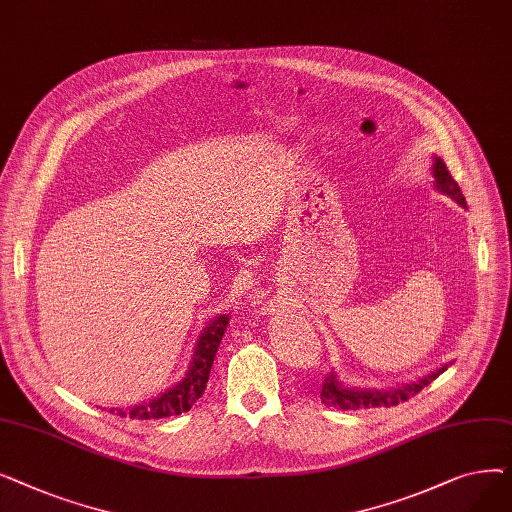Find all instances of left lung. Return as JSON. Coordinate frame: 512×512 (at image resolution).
<instances>
[{
	"instance_id": "left-lung-1",
	"label": "left lung",
	"mask_w": 512,
	"mask_h": 512,
	"mask_svg": "<svg viewBox=\"0 0 512 512\" xmlns=\"http://www.w3.org/2000/svg\"><path fill=\"white\" fill-rule=\"evenodd\" d=\"M434 178H436V186L440 188L442 193H446L448 197H452L456 203L467 205L465 197L461 193L459 184L450 176L448 168L442 159H436L434 164ZM446 371V365L434 373H429L427 378L415 382V384H407L405 388H396V390H348L342 388L336 380V375L330 373L328 378L321 384V402H324L326 407H336V409H371V407H394L398 402H405L411 396L419 394L427 384H432V380H436L438 375Z\"/></svg>"
}]
</instances>
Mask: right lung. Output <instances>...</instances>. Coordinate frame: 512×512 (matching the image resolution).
<instances>
[{"label":"right lung","instance_id":"right-lung-1","mask_svg":"<svg viewBox=\"0 0 512 512\" xmlns=\"http://www.w3.org/2000/svg\"><path fill=\"white\" fill-rule=\"evenodd\" d=\"M228 324H230L228 315H220L203 330V334L197 342V351H195L191 369H188L186 378L178 386L153 398L151 402H145V405H139L130 411H124V409L114 411L112 409V413H116L120 417H130V419H161V417L180 415V413L191 409L201 398V394L207 386L215 353H218V346L222 342V336H224V330L228 328Z\"/></svg>","mask_w":512,"mask_h":512}]
</instances>
